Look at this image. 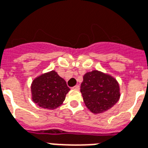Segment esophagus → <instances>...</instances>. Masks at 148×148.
I'll list each match as a JSON object with an SVG mask.
<instances>
[{
	"mask_svg": "<svg viewBox=\"0 0 148 148\" xmlns=\"http://www.w3.org/2000/svg\"><path fill=\"white\" fill-rule=\"evenodd\" d=\"M73 88H74V89H76V90H78L80 88V86L78 85H76L74 87H73Z\"/></svg>",
	"mask_w": 148,
	"mask_h": 148,
	"instance_id": "obj_1",
	"label": "esophagus"
}]
</instances>
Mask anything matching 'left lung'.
Masks as SVG:
<instances>
[{
  "mask_svg": "<svg viewBox=\"0 0 148 148\" xmlns=\"http://www.w3.org/2000/svg\"><path fill=\"white\" fill-rule=\"evenodd\" d=\"M81 92L85 106L94 114L109 110L120 98V88L117 80L96 70L84 75Z\"/></svg>",
  "mask_w": 148,
  "mask_h": 148,
  "instance_id": "8db88e82",
  "label": "left lung"
}]
</instances>
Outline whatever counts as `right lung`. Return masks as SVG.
<instances>
[{
	"label": "right lung",
	"instance_id": "right-lung-1",
	"mask_svg": "<svg viewBox=\"0 0 148 148\" xmlns=\"http://www.w3.org/2000/svg\"><path fill=\"white\" fill-rule=\"evenodd\" d=\"M69 91L65 80L55 71L38 76L31 84L33 101L40 108L49 110L60 107Z\"/></svg>",
	"mask_w": 148,
	"mask_h": 148
}]
</instances>
